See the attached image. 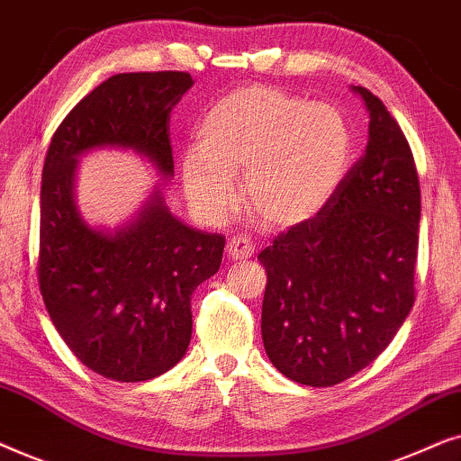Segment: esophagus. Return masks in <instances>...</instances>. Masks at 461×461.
I'll return each mask as SVG.
<instances>
[{
    "label": "esophagus",
    "instance_id": "34e87169",
    "mask_svg": "<svg viewBox=\"0 0 461 461\" xmlns=\"http://www.w3.org/2000/svg\"><path fill=\"white\" fill-rule=\"evenodd\" d=\"M256 245L251 241V237L248 235H237L232 237L229 245H226V254H229L230 260H245V258H249L254 254Z\"/></svg>",
    "mask_w": 461,
    "mask_h": 461
}]
</instances>
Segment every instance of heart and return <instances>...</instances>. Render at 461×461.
<instances>
[{"label":"heart","instance_id":"1","mask_svg":"<svg viewBox=\"0 0 461 461\" xmlns=\"http://www.w3.org/2000/svg\"><path fill=\"white\" fill-rule=\"evenodd\" d=\"M355 159V134L336 106L276 87L226 94L205 113L197 142L182 159L193 205L222 220L237 203V178L249 205L270 224L311 220L336 197Z\"/></svg>","mask_w":461,"mask_h":461}]
</instances>
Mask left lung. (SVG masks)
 <instances>
[{"label": "left lung", "mask_w": 461, "mask_h": 461, "mask_svg": "<svg viewBox=\"0 0 461 461\" xmlns=\"http://www.w3.org/2000/svg\"><path fill=\"white\" fill-rule=\"evenodd\" d=\"M369 140L330 203L275 237L262 339L289 380L325 388L386 350L415 302L420 180L396 119L367 87Z\"/></svg>", "instance_id": "left-lung-1"}]
</instances>
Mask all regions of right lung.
I'll return each mask as SVG.
<instances>
[{"mask_svg":"<svg viewBox=\"0 0 461 461\" xmlns=\"http://www.w3.org/2000/svg\"><path fill=\"white\" fill-rule=\"evenodd\" d=\"M193 84L185 71L113 75L62 119L43 163L40 292L73 355L115 382L153 380L185 357L193 292L218 273L224 237L180 222L159 191L113 235L90 229L73 203L75 166L90 149L123 147L172 176L169 113Z\"/></svg>","mask_w":461,"mask_h":461,"instance_id":"1","label":"right lung"}]
</instances>
